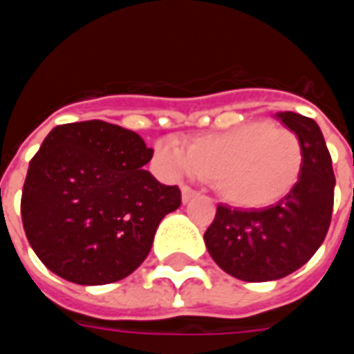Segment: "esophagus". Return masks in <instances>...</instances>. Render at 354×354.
<instances>
[{
  "instance_id": "obj_1",
  "label": "esophagus",
  "mask_w": 354,
  "mask_h": 354,
  "mask_svg": "<svg viewBox=\"0 0 354 354\" xmlns=\"http://www.w3.org/2000/svg\"><path fill=\"white\" fill-rule=\"evenodd\" d=\"M193 197H197V192H195L193 187H189V185H182V201H184V203H189Z\"/></svg>"
}]
</instances>
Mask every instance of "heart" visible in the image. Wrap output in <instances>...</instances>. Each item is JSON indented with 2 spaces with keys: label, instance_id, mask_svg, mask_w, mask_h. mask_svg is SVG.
I'll list each match as a JSON object with an SVG mask.
<instances>
[{
  "label": "heart",
  "instance_id": "obj_1",
  "mask_svg": "<svg viewBox=\"0 0 354 354\" xmlns=\"http://www.w3.org/2000/svg\"><path fill=\"white\" fill-rule=\"evenodd\" d=\"M157 167L169 176L199 174L225 203L261 208L284 199L304 172V142L284 124L250 121L193 138L187 149L165 140L155 146Z\"/></svg>",
  "mask_w": 354,
  "mask_h": 354
}]
</instances>
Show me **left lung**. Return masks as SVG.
<instances>
[{"mask_svg":"<svg viewBox=\"0 0 354 354\" xmlns=\"http://www.w3.org/2000/svg\"><path fill=\"white\" fill-rule=\"evenodd\" d=\"M304 142V172L297 185L273 207L237 210L218 205L205 231L212 260L246 282L282 279L311 260L326 237L334 210V169L324 136L311 117L279 113Z\"/></svg>","mask_w":354,"mask_h":354,"instance_id":"1","label":"left lung"}]
</instances>
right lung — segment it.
Segmentation results:
<instances>
[{
  "instance_id": "1",
  "label": "right lung",
  "mask_w": 354,
  "mask_h": 354,
  "mask_svg": "<svg viewBox=\"0 0 354 354\" xmlns=\"http://www.w3.org/2000/svg\"><path fill=\"white\" fill-rule=\"evenodd\" d=\"M153 149L100 119L58 124L28 167L20 214L43 266L75 284L121 281L146 260L157 225L182 205L178 185L144 165Z\"/></svg>"
}]
</instances>
